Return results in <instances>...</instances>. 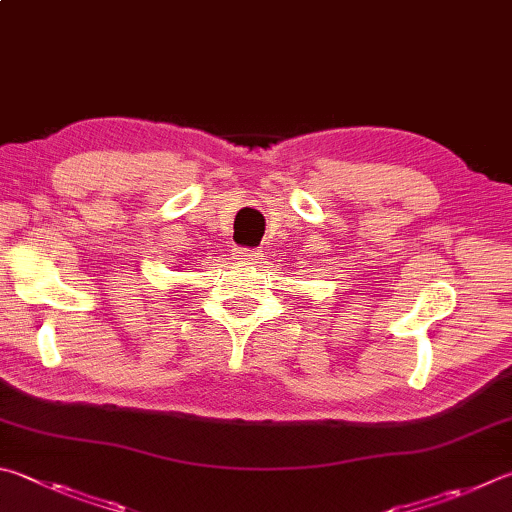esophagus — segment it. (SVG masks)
Returning <instances> with one entry per match:
<instances>
[{"label":"esophagus","mask_w":512,"mask_h":512,"mask_svg":"<svg viewBox=\"0 0 512 512\" xmlns=\"http://www.w3.org/2000/svg\"><path fill=\"white\" fill-rule=\"evenodd\" d=\"M232 255H235V259H241V262H250V264H255L264 257V253L259 248H241V246L232 248Z\"/></svg>","instance_id":"34e87169"}]
</instances>
